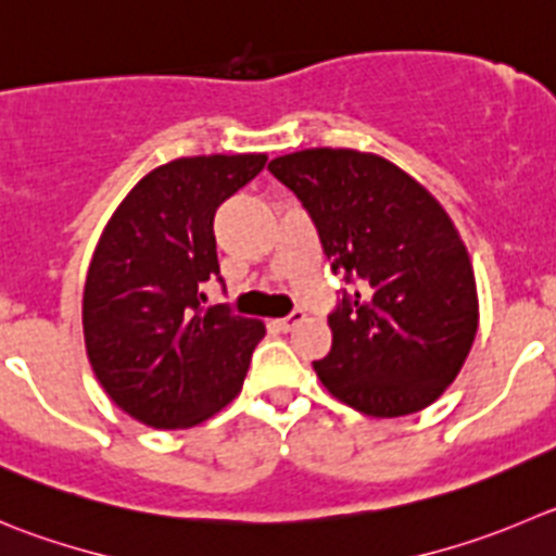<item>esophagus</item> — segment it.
<instances>
[{"label":"esophagus","mask_w":556,"mask_h":556,"mask_svg":"<svg viewBox=\"0 0 556 556\" xmlns=\"http://www.w3.org/2000/svg\"><path fill=\"white\" fill-rule=\"evenodd\" d=\"M303 319H305L303 311H294V314L283 316V319H275V327H278L281 332H289V330H294V327H298Z\"/></svg>","instance_id":"obj_1"}]
</instances>
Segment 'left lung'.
<instances>
[{
  "instance_id": "obj_1",
  "label": "left lung",
  "mask_w": 556,
  "mask_h": 556,
  "mask_svg": "<svg viewBox=\"0 0 556 556\" xmlns=\"http://www.w3.org/2000/svg\"><path fill=\"white\" fill-rule=\"evenodd\" d=\"M267 168L308 210L332 273L361 287L327 316L332 349L316 377L368 417L426 409L478 332L475 269L451 215L374 152L314 147Z\"/></svg>"
}]
</instances>
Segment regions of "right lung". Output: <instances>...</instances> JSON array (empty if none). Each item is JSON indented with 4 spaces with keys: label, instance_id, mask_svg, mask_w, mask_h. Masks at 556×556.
<instances>
[{
    "label": "right lung",
    "instance_id": "add662e5",
    "mask_svg": "<svg viewBox=\"0 0 556 556\" xmlns=\"http://www.w3.org/2000/svg\"><path fill=\"white\" fill-rule=\"evenodd\" d=\"M267 163L262 152L177 157L130 188L84 283V343L109 399L150 428H190L237 399L258 319L204 308L220 275L215 210Z\"/></svg>",
    "mask_w": 556,
    "mask_h": 556
}]
</instances>
